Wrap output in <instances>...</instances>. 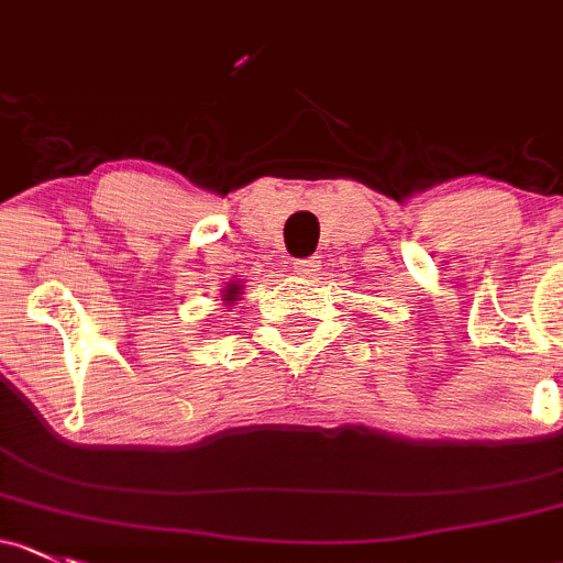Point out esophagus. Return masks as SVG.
<instances>
[{"mask_svg":"<svg viewBox=\"0 0 563 563\" xmlns=\"http://www.w3.org/2000/svg\"><path fill=\"white\" fill-rule=\"evenodd\" d=\"M318 269H321V262H318L316 256L297 258V262H294V272H297V275H301V277H312Z\"/></svg>","mask_w":563,"mask_h":563,"instance_id":"esophagus-1","label":"esophagus"}]
</instances>
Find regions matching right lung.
I'll return each mask as SVG.
<instances>
[{"label": "right lung", "mask_w": 563, "mask_h": 563, "mask_svg": "<svg viewBox=\"0 0 563 563\" xmlns=\"http://www.w3.org/2000/svg\"><path fill=\"white\" fill-rule=\"evenodd\" d=\"M234 294H236V286H234V288H229V294H227V299H234Z\"/></svg>", "instance_id": "right-lung-1"}]
</instances>
